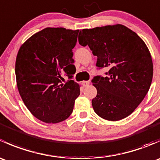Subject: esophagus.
<instances>
[{"label":"esophagus","mask_w":160,"mask_h":160,"mask_svg":"<svg viewBox=\"0 0 160 160\" xmlns=\"http://www.w3.org/2000/svg\"><path fill=\"white\" fill-rule=\"evenodd\" d=\"M90 84V81H83L82 82V85L83 87H87Z\"/></svg>","instance_id":"34e87169"}]
</instances>
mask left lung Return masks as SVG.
<instances>
[{"label":"left lung","mask_w":160,"mask_h":160,"mask_svg":"<svg viewBox=\"0 0 160 160\" xmlns=\"http://www.w3.org/2000/svg\"><path fill=\"white\" fill-rule=\"evenodd\" d=\"M78 41L98 57V68L109 70L105 77L92 80L98 90L92 100L95 113L108 121L128 117L144 99L152 80V61L146 43L119 24L83 29Z\"/></svg>","instance_id":"1"}]
</instances>
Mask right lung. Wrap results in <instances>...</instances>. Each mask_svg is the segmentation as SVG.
<instances>
[{
	"label": "right lung",
	"mask_w": 160,
	"mask_h": 160,
	"mask_svg": "<svg viewBox=\"0 0 160 160\" xmlns=\"http://www.w3.org/2000/svg\"><path fill=\"white\" fill-rule=\"evenodd\" d=\"M79 30L46 28L22 45L15 62L17 87L24 104L36 118L58 123L70 117L80 86L75 73L72 49ZM65 73L70 80L63 84Z\"/></svg>",
	"instance_id": "right-lung-1"
}]
</instances>
